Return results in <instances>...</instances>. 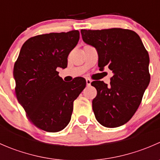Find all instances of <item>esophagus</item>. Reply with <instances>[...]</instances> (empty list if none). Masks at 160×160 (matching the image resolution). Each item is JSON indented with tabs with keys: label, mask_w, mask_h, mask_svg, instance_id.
I'll use <instances>...</instances> for the list:
<instances>
[{
	"label": "esophagus",
	"mask_w": 160,
	"mask_h": 160,
	"mask_svg": "<svg viewBox=\"0 0 160 160\" xmlns=\"http://www.w3.org/2000/svg\"><path fill=\"white\" fill-rule=\"evenodd\" d=\"M91 80H90V79H86V83H87V85L88 86H90V83H91Z\"/></svg>",
	"instance_id": "obj_1"
}]
</instances>
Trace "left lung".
Returning <instances> with one entry per match:
<instances>
[{
  "label": "left lung",
  "instance_id": "1",
  "mask_svg": "<svg viewBox=\"0 0 160 160\" xmlns=\"http://www.w3.org/2000/svg\"><path fill=\"white\" fill-rule=\"evenodd\" d=\"M83 42L98 53L100 70L108 67L114 73L110 86L93 81L97 96L92 108L97 121L107 128L128 122L141 104L150 81L149 56L134 31L123 28L80 31Z\"/></svg>",
  "mask_w": 160,
  "mask_h": 160
}]
</instances>
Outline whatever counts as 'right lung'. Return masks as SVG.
Segmentation results:
<instances>
[{
	"mask_svg": "<svg viewBox=\"0 0 160 160\" xmlns=\"http://www.w3.org/2000/svg\"><path fill=\"white\" fill-rule=\"evenodd\" d=\"M80 32L49 33L28 38L14 66L17 99L36 127L57 132L70 122L73 101L86 87L83 77L71 83L56 70L67 67V57L78 43Z\"/></svg>",
	"mask_w": 160,
	"mask_h": 160,
	"instance_id": "add662e5",
	"label": "right lung"
}]
</instances>
